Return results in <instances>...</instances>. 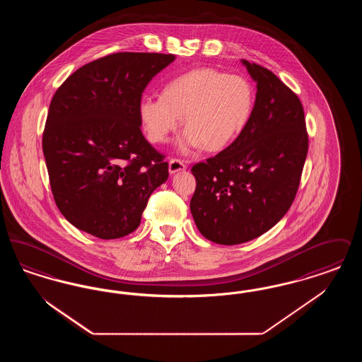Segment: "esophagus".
<instances>
[{
	"mask_svg": "<svg viewBox=\"0 0 362 362\" xmlns=\"http://www.w3.org/2000/svg\"><path fill=\"white\" fill-rule=\"evenodd\" d=\"M187 167L186 164L182 161V160H177V158H173L170 160V164H168V171L171 175L176 173H180V171H185Z\"/></svg>",
	"mask_w": 362,
	"mask_h": 362,
	"instance_id": "1",
	"label": "esophagus"
}]
</instances>
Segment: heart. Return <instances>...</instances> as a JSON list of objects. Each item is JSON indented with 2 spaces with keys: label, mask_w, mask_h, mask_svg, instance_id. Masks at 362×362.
Instances as JSON below:
<instances>
[{
  "label": "heart",
  "mask_w": 362,
  "mask_h": 362,
  "mask_svg": "<svg viewBox=\"0 0 362 362\" xmlns=\"http://www.w3.org/2000/svg\"><path fill=\"white\" fill-rule=\"evenodd\" d=\"M255 89L240 74L197 69L182 74L163 89V96L146 95L138 103V117L149 141L165 142L182 123L187 127L177 151L189 155L202 145L217 152L229 146L251 121Z\"/></svg>",
  "instance_id": "b5f03b06"
}]
</instances>
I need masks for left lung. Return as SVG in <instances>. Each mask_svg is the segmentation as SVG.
<instances>
[{
  "label": "left lung",
  "instance_id": "obj_1",
  "mask_svg": "<svg viewBox=\"0 0 362 362\" xmlns=\"http://www.w3.org/2000/svg\"><path fill=\"white\" fill-rule=\"evenodd\" d=\"M241 64L257 83L251 121L223 152L191 168L192 218L207 240L224 245L259 238L286 214L308 152L298 98L270 70Z\"/></svg>",
  "mask_w": 362,
  "mask_h": 362
}]
</instances>
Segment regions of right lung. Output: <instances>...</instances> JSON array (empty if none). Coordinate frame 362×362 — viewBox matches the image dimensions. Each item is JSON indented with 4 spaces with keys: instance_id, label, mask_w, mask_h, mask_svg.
Returning a JSON list of instances; mask_svg holds the SVG:
<instances>
[{
    "instance_id": "1",
    "label": "right lung",
    "mask_w": 362,
    "mask_h": 362,
    "mask_svg": "<svg viewBox=\"0 0 362 362\" xmlns=\"http://www.w3.org/2000/svg\"><path fill=\"white\" fill-rule=\"evenodd\" d=\"M173 54L117 52L76 70L52 98L43 155L55 204L77 229L110 240L134 232L168 163L141 132L138 103Z\"/></svg>"
}]
</instances>
